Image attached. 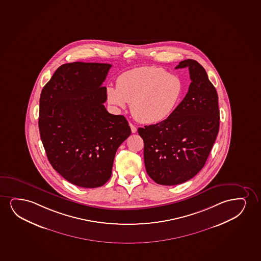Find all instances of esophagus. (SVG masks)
<instances>
[{"label": "esophagus", "instance_id": "1", "mask_svg": "<svg viewBox=\"0 0 261 261\" xmlns=\"http://www.w3.org/2000/svg\"><path fill=\"white\" fill-rule=\"evenodd\" d=\"M129 125H130V127H131V131H132L133 134L137 132V128H136V125H133L132 123H130Z\"/></svg>", "mask_w": 261, "mask_h": 261}]
</instances>
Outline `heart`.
<instances>
[{
	"label": "heart",
	"mask_w": 261,
	"mask_h": 261,
	"mask_svg": "<svg viewBox=\"0 0 261 261\" xmlns=\"http://www.w3.org/2000/svg\"><path fill=\"white\" fill-rule=\"evenodd\" d=\"M183 83L179 76L155 66L136 68L117 79V87L106 88V98L116 110L131 103L136 120L153 124L168 118L179 105Z\"/></svg>",
	"instance_id": "heart-1"
}]
</instances>
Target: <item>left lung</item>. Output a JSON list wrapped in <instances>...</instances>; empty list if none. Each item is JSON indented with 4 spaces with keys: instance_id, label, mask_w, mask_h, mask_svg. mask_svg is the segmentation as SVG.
I'll use <instances>...</instances> for the list:
<instances>
[{
    "instance_id": "obj_1",
    "label": "left lung",
    "mask_w": 261,
    "mask_h": 261,
    "mask_svg": "<svg viewBox=\"0 0 261 261\" xmlns=\"http://www.w3.org/2000/svg\"><path fill=\"white\" fill-rule=\"evenodd\" d=\"M191 83L186 96L167 119L139 127L144 142L146 172L161 185L193 178L206 162L220 128L218 94L198 62L187 59Z\"/></svg>"
}]
</instances>
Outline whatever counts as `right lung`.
<instances>
[{
    "mask_svg": "<svg viewBox=\"0 0 261 261\" xmlns=\"http://www.w3.org/2000/svg\"><path fill=\"white\" fill-rule=\"evenodd\" d=\"M109 64L74 62L58 68L40 97L39 129L52 167L69 182L97 188L112 176L116 151L130 135L122 115L107 112L102 87Z\"/></svg>",
    "mask_w": 261,
    "mask_h": 261,
    "instance_id": "obj_1",
    "label": "right lung"
}]
</instances>
